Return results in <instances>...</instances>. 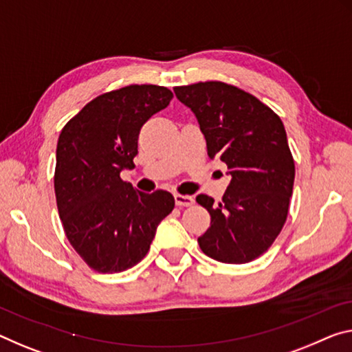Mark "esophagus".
Instances as JSON below:
<instances>
[{"mask_svg":"<svg viewBox=\"0 0 352 352\" xmlns=\"http://www.w3.org/2000/svg\"><path fill=\"white\" fill-rule=\"evenodd\" d=\"M194 202H196V200H194L192 196H183V194H175V204L178 206H192Z\"/></svg>","mask_w":352,"mask_h":352,"instance_id":"esophagus-1","label":"esophagus"}]
</instances>
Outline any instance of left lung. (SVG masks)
I'll use <instances>...</instances> for the list:
<instances>
[{
	"label": "left lung",
	"instance_id": "1",
	"mask_svg": "<svg viewBox=\"0 0 352 352\" xmlns=\"http://www.w3.org/2000/svg\"><path fill=\"white\" fill-rule=\"evenodd\" d=\"M192 111L211 160L232 175L219 205L200 194L210 228L197 243L222 263H249L274 243L287 221L293 194L294 161L280 117L250 94L221 81L174 87Z\"/></svg>",
	"mask_w": 352,
	"mask_h": 352
}]
</instances>
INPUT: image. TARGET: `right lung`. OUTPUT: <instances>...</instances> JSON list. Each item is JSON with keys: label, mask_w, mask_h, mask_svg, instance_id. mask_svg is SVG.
<instances>
[{"label": "right lung", "mask_w": 352, "mask_h": 352, "mask_svg": "<svg viewBox=\"0 0 352 352\" xmlns=\"http://www.w3.org/2000/svg\"><path fill=\"white\" fill-rule=\"evenodd\" d=\"M172 97L163 86L117 89L89 102L60 131L54 170L59 217L72 246L98 272L138 265L174 210L170 192H141L120 178L135 167L142 125Z\"/></svg>", "instance_id": "right-lung-1"}]
</instances>
